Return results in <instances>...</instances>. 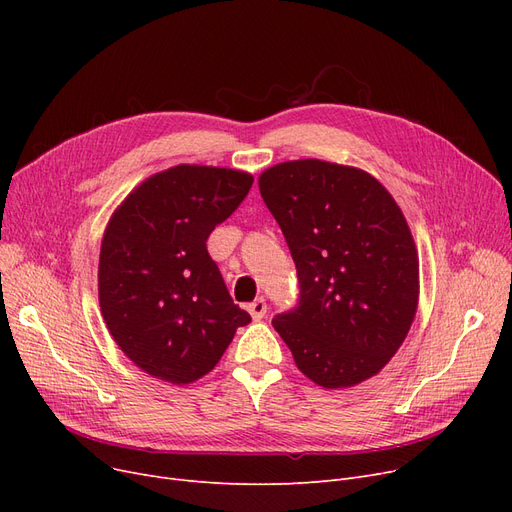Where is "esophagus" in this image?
Instances as JSON below:
<instances>
[{
    "instance_id": "34e87169",
    "label": "esophagus",
    "mask_w": 512,
    "mask_h": 512,
    "mask_svg": "<svg viewBox=\"0 0 512 512\" xmlns=\"http://www.w3.org/2000/svg\"><path fill=\"white\" fill-rule=\"evenodd\" d=\"M249 313L253 319H261L267 313V303L263 299H255L253 303H249Z\"/></svg>"
}]
</instances>
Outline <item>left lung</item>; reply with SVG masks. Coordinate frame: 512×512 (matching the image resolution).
<instances>
[{
	"mask_svg": "<svg viewBox=\"0 0 512 512\" xmlns=\"http://www.w3.org/2000/svg\"><path fill=\"white\" fill-rule=\"evenodd\" d=\"M299 274V305L272 319L294 363L324 388L378 373L405 342L419 301L409 224L371 174L321 159L259 176Z\"/></svg>",
	"mask_w": 512,
	"mask_h": 512,
	"instance_id": "1",
	"label": "left lung"
}]
</instances>
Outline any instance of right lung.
Returning a JSON list of instances; mask_svg holds the SVG:
<instances>
[{
  "label": "right lung",
  "instance_id": "right-lung-1",
  "mask_svg": "<svg viewBox=\"0 0 512 512\" xmlns=\"http://www.w3.org/2000/svg\"><path fill=\"white\" fill-rule=\"evenodd\" d=\"M253 176L180 164L122 201L99 253V307L122 353L145 373L191 384L209 373L251 315L234 305L207 253L213 228L251 191Z\"/></svg>",
  "mask_w": 512,
  "mask_h": 512
}]
</instances>
